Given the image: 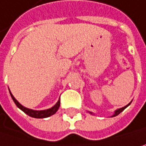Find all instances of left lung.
<instances>
[{
    "label": "left lung",
    "instance_id": "left-lung-1",
    "mask_svg": "<svg viewBox=\"0 0 146 146\" xmlns=\"http://www.w3.org/2000/svg\"><path fill=\"white\" fill-rule=\"evenodd\" d=\"M129 104H128V105H126V106H125V107H123V108H121V109H119V110H116V111L114 112V114L113 115L112 117H114V116H116V115L119 114L120 113L122 112V111H123V110H124L125 109L126 107H128V106H129Z\"/></svg>",
    "mask_w": 146,
    "mask_h": 146
}]
</instances>
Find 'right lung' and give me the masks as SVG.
<instances>
[{"label":"right lung","instance_id":"obj_1","mask_svg":"<svg viewBox=\"0 0 146 146\" xmlns=\"http://www.w3.org/2000/svg\"><path fill=\"white\" fill-rule=\"evenodd\" d=\"M10 94L12 98V100L14 101V103L16 104V105L24 113H26L27 115L31 116V117H33V118H36V119H42V118H46V117H49L52 114H54L55 113L58 111V110L59 109L60 106V101L58 100V102L51 109H48V110H40V111H36V110H29L27 108H25L23 107L21 104L18 103V101L16 100L13 95L11 94V93L10 92Z\"/></svg>","mask_w":146,"mask_h":146}]
</instances>
